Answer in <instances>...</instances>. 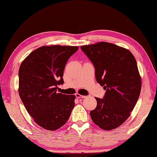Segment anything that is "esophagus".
<instances>
[{"mask_svg":"<svg viewBox=\"0 0 157 157\" xmlns=\"http://www.w3.org/2000/svg\"><path fill=\"white\" fill-rule=\"evenodd\" d=\"M75 96H76V98H86V96H84V95H82L79 94H76Z\"/></svg>","mask_w":157,"mask_h":157,"instance_id":"34e87169","label":"esophagus"}]
</instances>
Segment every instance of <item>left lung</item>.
Segmentation results:
<instances>
[{
  "label": "left lung",
  "instance_id": "left-lung-1",
  "mask_svg": "<svg viewBox=\"0 0 157 157\" xmlns=\"http://www.w3.org/2000/svg\"><path fill=\"white\" fill-rule=\"evenodd\" d=\"M80 48L94 66L98 83L106 90L103 98H95L97 107L90 116L101 129H115L128 118L139 98L136 61L129 50L107 42Z\"/></svg>",
  "mask_w": 157,
  "mask_h": 157
}]
</instances>
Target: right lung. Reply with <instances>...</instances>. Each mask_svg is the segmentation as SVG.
<instances>
[{
    "label": "right lung",
    "mask_w": 157,
    "mask_h": 157,
    "mask_svg": "<svg viewBox=\"0 0 157 157\" xmlns=\"http://www.w3.org/2000/svg\"><path fill=\"white\" fill-rule=\"evenodd\" d=\"M78 46H42L23 61L18 71V94L35 123L48 130L63 126L75 106L74 95L57 92L63 84V74L68 59Z\"/></svg>",
    "instance_id": "1"
}]
</instances>
